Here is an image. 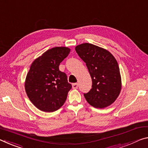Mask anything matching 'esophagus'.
Segmentation results:
<instances>
[{
  "label": "esophagus",
  "instance_id": "obj_1",
  "mask_svg": "<svg viewBox=\"0 0 148 148\" xmlns=\"http://www.w3.org/2000/svg\"><path fill=\"white\" fill-rule=\"evenodd\" d=\"M78 88V84L77 83H74L72 84V88L73 89H77Z\"/></svg>",
  "mask_w": 148,
  "mask_h": 148
}]
</instances>
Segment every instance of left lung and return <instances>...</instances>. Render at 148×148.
Listing matches in <instances>:
<instances>
[{"mask_svg":"<svg viewBox=\"0 0 148 148\" xmlns=\"http://www.w3.org/2000/svg\"><path fill=\"white\" fill-rule=\"evenodd\" d=\"M75 50L86 62L92 79V88L84 94L88 103L99 109L113 103L122 87L120 69L114 56L106 49L88 43L78 45Z\"/></svg>","mask_w":148,"mask_h":148,"instance_id":"obj_1","label":"left lung"}]
</instances>
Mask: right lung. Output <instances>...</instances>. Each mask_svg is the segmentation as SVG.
<instances>
[{
  "label": "right lung",
  "mask_w": 148,
  "mask_h": 148,
  "mask_svg": "<svg viewBox=\"0 0 148 148\" xmlns=\"http://www.w3.org/2000/svg\"><path fill=\"white\" fill-rule=\"evenodd\" d=\"M70 52L65 47L49 49L30 66L25 81V92L32 103L42 111H57L66 99L72 86L58 66Z\"/></svg>",
  "instance_id": "1"
}]
</instances>
